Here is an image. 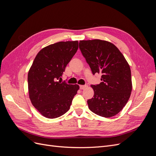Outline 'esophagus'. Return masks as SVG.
<instances>
[{
  "instance_id": "obj_1",
  "label": "esophagus",
  "mask_w": 156,
  "mask_h": 156,
  "mask_svg": "<svg viewBox=\"0 0 156 156\" xmlns=\"http://www.w3.org/2000/svg\"><path fill=\"white\" fill-rule=\"evenodd\" d=\"M87 87V85H80V89L81 90H84Z\"/></svg>"
}]
</instances>
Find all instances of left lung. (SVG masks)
<instances>
[{"instance_id": "1", "label": "left lung", "mask_w": 156, "mask_h": 156, "mask_svg": "<svg viewBox=\"0 0 156 156\" xmlns=\"http://www.w3.org/2000/svg\"><path fill=\"white\" fill-rule=\"evenodd\" d=\"M79 49L92 73L101 74L102 82L91 85L94 94L87 101L89 109L103 117L115 116L124 107L131 95L129 65L119 49L107 41L81 40Z\"/></svg>"}]
</instances>
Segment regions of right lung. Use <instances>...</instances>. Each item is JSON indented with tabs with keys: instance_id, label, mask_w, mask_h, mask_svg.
<instances>
[{
	"instance_id": "add662e5",
	"label": "right lung",
	"mask_w": 156,
	"mask_h": 156,
	"mask_svg": "<svg viewBox=\"0 0 156 156\" xmlns=\"http://www.w3.org/2000/svg\"><path fill=\"white\" fill-rule=\"evenodd\" d=\"M78 49V41H60L39 51L28 73L29 98L37 111L48 119L65 114L79 89L78 84L58 81Z\"/></svg>"
}]
</instances>
